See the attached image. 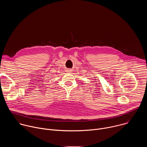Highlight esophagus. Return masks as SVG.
<instances>
[{"label":"esophagus","mask_w":147,"mask_h":147,"mask_svg":"<svg viewBox=\"0 0 147 147\" xmlns=\"http://www.w3.org/2000/svg\"><path fill=\"white\" fill-rule=\"evenodd\" d=\"M71 71H72L71 69H66V72L67 73H71Z\"/></svg>","instance_id":"esophagus-1"}]
</instances>
